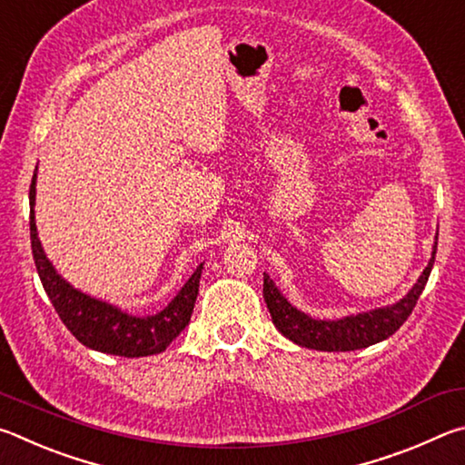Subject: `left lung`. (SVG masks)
<instances>
[{
    "mask_svg": "<svg viewBox=\"0 0 465 465\" xmlns=\"http://www.w3.org/2000/svg\"><path fill=\"white\" fill-rule=\"evenodd\" d=\"M437 237L439 231L435 234L433 253H430L429 263L419 275L417 283L409 290V294L394 304L373 308L368 312L347 314L343 319L335 321L312 319L311 314L298 311L278 290L270 275L263 273V298L275 329L290 339L292 343L306 349H316V351H355V349H365L380 343V341H386L409 319L412 308L417 306L419 296L427 286L435 263Z\"/></svg>",
    "mask_w": 465,
    "mask_h": 465,
    "instance_id": "1",
    "label": "left lung"
}]
</instances>
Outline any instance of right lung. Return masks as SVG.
Segmentation results:
<instances>
[{
	"label": "right lung",
	"mask_w": 465,
	"mask_h": 465,
	"mask_svg": "<svg viewBox=\"0 0 465 465\" xmlns=\"http://www.w3.org/2000/svg\"><path fill=\"white\" fill-rule=\"evenodd\" d=\"M36 173L35 169L30 183V241L32 255H35L38 278L51 300L56 314L61 316L64 327L81 345L94 351L120 355V357H146L165 351L171 341L182 332L192 319L195 298H198V286L202 278L203 263L192 273L182 290L173 300L159 311L157 314L136 316L120 306L105 302L102 298L89 296L85 292L63 278L56 267L46 257L43 242L36 231Z\"/></svg>",
	"instance_id": "add662e5"
}]
</instances>
